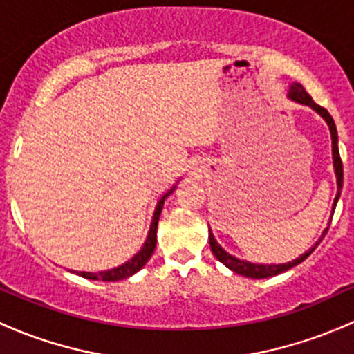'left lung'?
Listing matches in <instances>:
<instances>
[{
  "instance_id": "1",
  "label": "left lung",
  "mask_w": 354,
  "mask_h": 354,
  "mask_svg": "<svg viewBox=\"0 0 354 354\" xmlns=\"http://www.w3.org/2000/svg\"><path fill=\"white\" fill-rule=\"evenodd\" d=\"M289 99L296 100L299 104H304V106H309L313 111H316L317 114L321 115L322 119L326 120V124L329 126V131H331V139H333V165H335V173H336V180H337V195L335 198V203H333V213H335V208H336V203L337 200H339V195H341V188H343V162H341V156H339V147H337V131H336V124L335 120H333L331 114H329L328 111H326L324 107L317 106L316 102L313 100V97H310L308 92H306V88L302 87L301 84H296L294 82L290 85L289 88ZM333 213H331V218H333ZM329 223H331V220H329ZM329 228V227H328ZM328 228H326L324 232H322L321 239L328 234ZM209 247H212V252L213 255H215L216 259L220 260L223 266H227L228 269L236 272V274L240 275H245V277H252V279H267V277H272V275H277V274H282V272L292 269V267H296L297 263H301L302 260H306L310 255V252L314 250L317 245H319V242L316 243L313 248H309V252H306V254H302L301 257H297L296 260H292V262H287V263H252V262H247V260H240L234 257V255H230L228 252H225L223 248L218 245V242L215 240V236H213L212 230H209Z\"/></svg>"
}]
</instances>
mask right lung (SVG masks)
<instances>
[{"mask_svg": "<svg viewBox=\"0 0 354 354\" xmlns=\"http://www.w3.org/2000/svg\"><path fill=\"white\" fill-rule=\"evenodd\" d=\"M174 188H176V186H173V188H171L168 193H165V195H162L158 200L156 209H154V215H153V221H151L149 234H147L145 245H142L141 250H139L133 259H129L126 263H122V266L115 267V269H111V270H104V272H79V270H73V274L80 275V277H85V279H92V281L115 282V281H122V279L131 277V275H134L136 272L141 270L142 267L146 266L147 260L151 259V255H153L154 248H156V232H158L159 215H161V209H162V205H165V200L171 195V193H173Z\"/></svg>", "mask_w": 354, "mask_h": 354, "instance_id": "1", "label": "right lung"}]
</instances>
